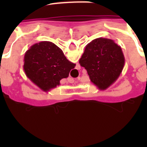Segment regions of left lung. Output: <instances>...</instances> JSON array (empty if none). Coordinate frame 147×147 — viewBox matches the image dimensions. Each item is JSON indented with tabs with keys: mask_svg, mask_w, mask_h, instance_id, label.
Returning <instances> with one entry per match:
<instances>
[{
	"mask_svg": "<svg viewBox=\"0 0 147 147\" xmlns=\"http://www.w3.org/2000/svg\"><path fill=\"white\" fill-rule=\"evenodd\" d=\"M125 59L121 48L113 40L96 38L85 47L80 64L86 69L90 80L99 90L113 84L122 72Z\"/></svg>",
	"mask_w": 147,
	"mask_h": 147,
	"instance_id": "obj_1",
	"label": "left lung"
}]
</instances>
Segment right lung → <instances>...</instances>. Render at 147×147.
I'll return each instance as SVG.
<instances>
[{
	"label": "right lung",
	"mask_w": 147,
	"mask_h": 147,
	"mask_svg": "<svg viewBox=\"0 0 147 147\" xmlns=\"http://www.w3.org/2000/svg\"><path fill=\"white\" fill-rule=\"evenodd\" d=\"M75 66L58 46L49 41L32 45L24 56L26 75L45 91L60 85V80L67 78Z\"/></svg>",
	"instance_id": "add662e5"
}]
</instances>
